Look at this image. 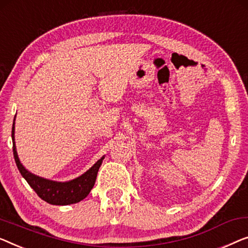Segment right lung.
<instances>
[{
	"instance_id": "obj_1",
	"label": "right lung",
	"mask_w": 248,
	"mask_h": 248,
	"mask_svg": "<svg viewBox=\"0 0 248 248\" xmlns=\"http://www.w3.org/2000/svg\"><path fill=\"white\" fill-rule=\"evenodd\" d=\"M14 121H16V118H14ZM14 121L12 126L14 160H16V167L19 169L21 175L26 179L31 188L37 192V195L48 203L57 204V206H66V204L76 203L85 199L95 185L97 172L99 170V167L102 166L104 156L100 157L88 171H86L84 174L74 179V180L58 182L38 177V175L28 171L22 166V163L20 162L16 148V142H14Z\"/></svg>"
}]
</instances>
